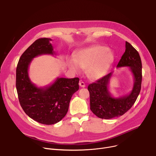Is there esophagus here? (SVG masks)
<instances>
[{"instance_id":"34e87169","label":"esophagus","mask_w":156,"mask_h":156,"mask_svg":"<svg viewBox=\"0 0 156 156\" xmlns=\"http://www.w3.org/2000/svg\"><path fill=\"white\" fill-rule=\"evenodd\" d=\"M79 85H80V87H82V88H85V87H86V85H85V83H84V82H83V81H80Z\"/></svg>"}]
</instances>
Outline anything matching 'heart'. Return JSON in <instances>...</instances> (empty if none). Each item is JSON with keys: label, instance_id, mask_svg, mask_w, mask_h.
<instances>
[{"label": "heart", "instance_id": "heart-1", "mask_svg": "<svg viewBox=\"0 0 156 156\" xmlns=\"http://www.w3.org/2000/svg\"><path fill=\"white\" fill-rule=\"evenodd\" d=\"M114 59V54L110 49L94 45L76 52L73 55V60L68 61V66L75 72H79L80 68L87 69L88 78L96 81L107 75Z\"/></svg>", "mask_w": 156, "mask_h": 156}]
</instances>
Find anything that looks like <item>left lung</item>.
Returning <instances> with one entry per match:
<instances>
[{
  "mask_svg": "<svg viewBox=\"0 0 156 156\" xmlns=\"http://www.w3.org/2000/svg\"><path fill=\"white\" fill-rule=\"evenodd\" d=\"M125 52L117 68L128 67L133 77V85L130 92L125 95L114 97L109 92V85L112 72L104 78L90 84V110L98 118L109 119L121 116L132 107L140 94L142 84V61L140 55L129 43L126 42Z\"/></svg>",
  "mask_w": 156,
  "mask_h": 156,
  "instance_id": "obj_1",
  "label": "left lung"
}]
</instances>
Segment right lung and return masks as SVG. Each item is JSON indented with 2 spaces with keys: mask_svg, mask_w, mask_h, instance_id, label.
Listing matches in <instances>:
<instances>
[{
  "mask_svg": "<svg viewBox=\"0 0 156 156\" xmlns=\"http://www.w3.org/2000/svg\"><path fill=\"white\" fill-rule=\"evenodd\" d=\"M52 39L37 40L23 52L16 68V86L21 108L34 120L53 125L66 114L72 95L79 89V78H57L50 85L38 87L31 82L28 70L31 61L42 55H56Z\"/></svg>",
  "mask_w": 156,
  "mask_h": 156,
  "instance_id": "1",
  "label": "right lung"
}]
</instances>
